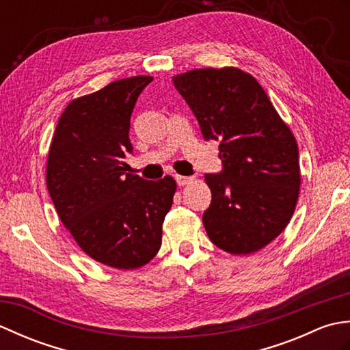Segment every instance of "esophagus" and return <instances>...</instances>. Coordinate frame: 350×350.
Masks as SVG:
<instances>
[{
  "label": "esophagus",
  "mask_w": 350,
  "mask_h": 350,
  "mask_svg": "<svg viewBox=\"0 0 350 350\" xmlns=\"http://www.w3.org/2000/svg\"><path fill=\"white\" fill-rule=\"evenodd\" d=\"M176 182H177V185H179V187H185V185H189V183L194 182V177H191V176H179V174H177L176 176Z\"/></svg>",
  "instance_id": "34e87169"
}]
</instances>
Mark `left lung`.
<instances>
[{
	"instance_id": "1",
	"label": "left lung",
	"mask_w": 350,
	"mask_h": 350,
	"mask_svg": "<svg viewBox=\"0 0 350 350\" xmlns=\"http://www.w3.org/2000/svg\"><path fill=\"white\" fill-rule=\"evenodd\" d=\"M206 141H219L222 171L206 174L209 239L230 254L266 247L288 224L299 196V150L254 77L237 68L173 77Z\"/></svg>"
}]
</instances>
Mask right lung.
Masks as SVG:
<instances>
[{"instance_id":"1","label":"right lung","mask_w":350,"mask_h":350,"mask_svg":"<svg viewBox=\"0 0 350 350\" xmlns=\"http://www.w3.org/2000/svg\"><path fill=\"white\" fill-rule=\"evenodd\" d=\"M152 77L114 81L73 99L58 120L46 185L58 217L87 256L116 269H137L158 254L176 180L124 173L132 153L131 114Z\"/></svg>"}]
</instances>
